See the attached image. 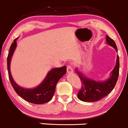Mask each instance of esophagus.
I'll list each match as a JSON object with an SVG mask.
<instances>
[{
	"mask_svg": "<svg viewBox=\"0 0 128 128\" xmlns=\"http://www.w3.org/2000/svg\"><path fill=\"white\" fill-rule=\"evenodd\" d=\"M66 71H67V73H71L73 72V70L72 68V66L71 65H68L67 66V68H66Z\"/></svg>",
	"mask_w": 128,
	"mask_h": 128,
	"instance_id": "1",
	"label": "esophagus"
}]
</instances>
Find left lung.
I'll use <instances>...</instances> for the list:
<instances>
[{
	"label": "left lung",
	"instance_id": "1",
	"mask_svg": "<svg viewBox=\"0 0 128 128\" xmlns=\"http://www.w3.org/2000/svg\"><path fill=\"white\" fill-rule=\"evenodd\" d=\"M106 43L118 51L117 46L114 41L106 35ZM120 60L117 56L116 64L111 72V75L104 82H97L90 79L76 70L78 76L82 82V88L78 92V98L81 101L84 102H95L100 100L110 94L114 88L119 76Z\"/></svg>",
	"mask_w": 128,
	"mask_h": 128
}]
</instances>
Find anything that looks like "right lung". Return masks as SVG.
I'll return each mask as SVG.
<instances>
[{"label": "right lung", "mask_w": 128, "mask_h": 128, "mask_svg": "<svg viewBox=\"0 0 128 128\" xmlns=\"http://www.w3.org/2000/svg\"><path fill=\"white\" fill-rule=\"evenodd\" d=\"M17 38L15 39L11 45L7 56V70L11 84L15 92L26 102L36 104L47 103L52 98L58 80L66 73V66H64L60 68H53L48 72L46 78L42 82L41 84H39L36 88L27 89L20 86L13 80L10 70L11 58L17 46Z\"/></svg>", "instance_id": "1"}]
</instances>
